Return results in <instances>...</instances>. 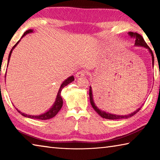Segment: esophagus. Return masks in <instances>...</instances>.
Here are the masks:
<instances>
[{
    "label": "esophagus",
    "instance_id": "1",
    "mask_svg": "<svg viewBox=\"0 0 160 160\" xmlns=\"http://www.w3.org/2000/svg\"><path fill=\"white\" fill-rule=\"evenodd\" d=\"M87 74V72L85 70H80V71H78L77 73H76V77L77 78H81V77H84L85 75Z\"/></svg>",
    "mask_w": 160,
    "mask_h": 160
}]
</instances>
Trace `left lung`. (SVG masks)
<instances>
[{"instance_id":"left-lung-1","label":"left lung","mask_w":160,"mask_h":160,"mask_svg":"<svg viewBox=\"0 0 160 160\" xmlns=\"http://www.w3.org/2000/svg\"><path fill=\"white\" fill-rule=\"evenodd\" d=\"M128 35L132 38H134L135 39V47H144L145 48L148 49L149 52L151 54L152 56V66H154V54L152 53V51L150 48V47H148V44H146V42H145L144 39H143L141 35L136 33V32H128ZM89 95H90V103L92 107H93V109L95 110V112L98 113V114L101 116V117L104 118H107V119H110V120H116V119H123V118H128L131 117V116H134L135 113H137L139 112L140 109H141L142 107H140L137 110H135L134 112H132L130 114L128 115H116V114H113V113H110L106 112H104L101 109H99L98 107L96 106V104H94V99H93V94H92V87H90V92H89Z\"/></svg>"}]
</instances>
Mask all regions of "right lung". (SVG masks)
I'll list each match as a JSON object with an SVG mask.
<instances>
[{
    "instance_id": "add662e5",
    "label": "right lung",
    "mask_w": 160,
    "mask_h": 160,
    "mask_svg": "<svg viewBox=\"0 0 160 160\" xmlns=\"http://www.w3.org/2000/svg\"><path fill=\"white\" fill-rule=\"evenodd\" d=\"M33 32H34L33 29H28V30H27L25 32V33L23 34L22 38L23 37H25V35H27V34H30V33H33ZM22 38H21V39H22ZM20 42V39L19 40V41L17 43H16L15 45L12 48L11 51H10V52L9 53V56H8V63H9L10 56H11V53L12 52L13 49H14L16 46H17L19 44V42ZM5 75H6V72H5ZM73 80H74L73 75H71V76L68 78L66 80H65L63 82H62L60 88H59V90H58L57 96H56L55 102H54V104L52 105V107H51L48 111H47V112H46L45 113H42V114H39V115H29V114H26V113H24L22 112H21L20 111L18 110V109H17L18 112L20 113H21V114L23 116H25V117L29 118L39 119V120H47V119H50L51 118L54 117V116L57 114L58 112L61 109L62 106H63V99H62L61 95V90H63V88H64V87H66V85H68V84H70V82H72Z\"/></svg>"
}]
</instances>
